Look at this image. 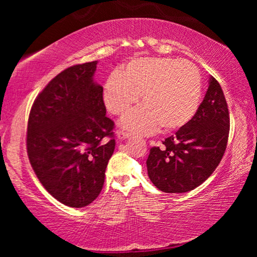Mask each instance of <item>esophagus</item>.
<instances>
[{
  "mask_svg": "<svg viewBox=\"0 0 257 257\" xmlns=\"http://www.w3.org/2000/svg\"><path fill=\"white\" fill-rule=\"evenodd\" d=\"M130 136H132V134H129V133H124V132L116 133V137H118V139H120V141H122V139H127Z\"/></svg>",
  "mask_w": 257,
  "mask_h": 257,
  "instance_id": "esophagus-1",
  "label": "esophagus"
}]
</instances>
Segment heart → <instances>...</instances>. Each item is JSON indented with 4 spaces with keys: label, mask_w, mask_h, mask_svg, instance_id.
<instances>
[{
    "label": "heart",
    "mask_w": 257,
    "mask_h": 257,
    "mask_svg": "<svg viewBox=\"0 0 257 257\" xmlns=\"http://www.w3.org/2000/svg\"><path fill=\"white\" fill-rule=\"evenodd\" d=\"M142 96L139 106L121 120V127L135 134H151L184 127L196 114L201 101V76L186 60L137 58L107 77L103 101L107 111L123 115Z\"/></svg>",
    "instance_id": "heart-1"
}]
</instances>
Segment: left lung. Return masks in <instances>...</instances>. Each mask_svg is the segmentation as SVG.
I'll use <instances>...</instances> for the list:
<instances>
[{
  "label": "left lung",
  "mask_w": 257,
  "mask_h": 257,
  "mask_svg": "<svg viewBox=\"0 0 257 257\" xmlns=\"http://www.w3.org/2000/svg\"><path fill=\"white\" fill-rule=\"evenodd\" d=\"M230 118L222 88L210 77L205 97L188 123L152 147L146 161L153 185L164 193H186L202 185L227 149Z\"/></svg>",
  "instance_id": "left-lung-1"
}]
</instances>
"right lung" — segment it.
<instances>
[{"instance_id":"obj_1","label":"right lung","mask_w":257,"mask_h":257,"mask_svg":"<svg viewBox=\"0 0 257 257\" xmlns=\"http://www.w3.org/2000/svg\"><path fill=\"white\" fill-rule=\"evenodd\" d=\"M96 64H76L60 72L29 113L30 164L44 188L70 207H84L97 198L115 147L103 87L94 81Z\"/></svg>"}]
</instances>
